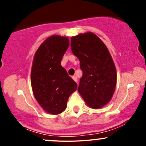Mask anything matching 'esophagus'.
I'll return each instance as SVG.
<instances>
[{
	"mask_svg": "<svg viewBox=\"0 0 146 146\" xmlns=\"http://www.w3.org/2000/svg\"><path fill=\"white\" fill-rule=\"evenodd\" d=\"M72 78H73V80H74V81L75 82L78 83V78H77V77L75 76V75H74V76L72 77Z\"/></svg>",
	"mask_w": 146,
	"mask_h": 146,
	"instance_id": "obj_1",
	"label": "esophagus"
}]
</instances>
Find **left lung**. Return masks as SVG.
<instances>
[{
	"instance_id": "obj_1",
	"label": "left lung",
	"mask_w": 146,
	"mask_h": 146,
	"mask_svg": "<svg viewBox=\"0 0 146 146\" xmlns=\"http://www.w3.org/2000/svg\"><path fill=\"white\" fill-rule=\"evenodd\" d=\"M71 46L82 71L79 93L90 108H101L113 98L117 84L116 68L110 52L92 32L71 37Z\"/></svg>"
}]
</instances>
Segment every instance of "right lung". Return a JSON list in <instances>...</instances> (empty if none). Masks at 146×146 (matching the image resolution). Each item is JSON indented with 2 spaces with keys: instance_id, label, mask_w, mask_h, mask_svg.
Masks as SVG:
<instances>
[{
  "instance_id": "right-lung-1",
  "label": "right lung",
  "mask_w": 146,
  "mask_h": 146,
  "mask_svg": "<svg viewBox=\"0 0 146 146\" xmlns=\"http://www.w3.org/2000/svg\"><path fill=\"white\" fill-rule=\"evenodd\" d=\"M69 46L67 37L53 35L43 42L33 57L31 83L33 95L46 113L58 115L66 108L77 84L61 66Z\"/></svg>"
}]
</instances>
